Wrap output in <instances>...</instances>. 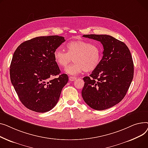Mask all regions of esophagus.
Segmentation results:
<instances>
[{"mask_svg":"<svg viewBox=\"0 0 148 148\" xmlns=\"http://www.w3.org/2000/svg\"><path fill=\"white\" fill-rule=\"evenodd\" d=\"M76 79V77H73V76L69 77V81H74Z\"/></svg>","mask_w":148,"mask_h":148,"instance_id":"esophagus-1","label":"esophagus"}]
</instances>
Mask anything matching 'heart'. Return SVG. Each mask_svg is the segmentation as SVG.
<instances>
[{"mask_svg":"<svg viewBox=\"0 0 148 148\" xmlns=\"http://www.w3.org/2000/svg\"><path fill=\"white\" fill-rule=\"evenodd\" d=\"M66 48L67 52L57 48L53 55L56 63L62 68L66 67L73 58L75 63L65 69L69 75H77L84 71L91 72L100 63L102 51L97 45L82 40H73L67 43Z\"/></svg>","mask_w":148,"mask_h":148,"instance_id":"b5f03b06","label":"heart"}]
</instances>
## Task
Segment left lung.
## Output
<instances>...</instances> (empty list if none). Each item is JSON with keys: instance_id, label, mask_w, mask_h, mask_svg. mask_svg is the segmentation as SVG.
<instances>
[{"instance_id": "1", "label": "left lung", "mask_w": 148, "mask_h": 148, "mask_svg": "<svg viewBox=\"0 0 148 148\" xmlns=\"http://www.w3.org/2000/svg\"><path fill=\"white\" fill-rule=\"evenodd\" d=\"M84 38L96 40L103 46V57L90 76L83 78L82 90L84 101L97 110L116 105L122 100L134 75L132 56L123 42L106 34H84Z\"/></svg>"}]
</instances>
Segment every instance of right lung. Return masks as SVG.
<instances>
[{
	"instance_id": "add662e5",
	"label": "right lung",
	"mask_w": 148,
	"mask_h": 148,
	"mask_svg": "<svg viewBox=\"0 0 148 148\" xmlns=\"http://www.w3.org/2000/svg\"><path fill=\"white\" fill-rule=\"evenodd\" d=\"M64 41V37L57 35L36 37L23 42L15 51L10 65L11 81L27 109L44 113L57 103L69 77L60 74L53 53ZM57 75L58 77L50 79Z\"/></svg>"
}]
</instances>
